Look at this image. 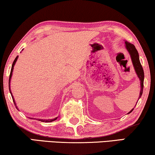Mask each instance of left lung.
Segmentation results:
<instances>
[{
  "label": "left lung",
  "mask_w": 155,
  "mask_h": 155,
  "mask_svg": "<svg viewBox=\"0 0 155 155\" xmlns=\"http://www.w3.org/2000/svg\"><path fill=\"white\" fill-rule=\"evenodd\" d=\"M125 44H126L125 46H126V50L128 51L129 54H130V56L131 58V61H132V63H133V68H134V69H135V73H136L137 76L139 78L140 81V96L138 97V100H139V99L141 97L142 94H143V92L144 78H145V76H144L143 68L141 65L140 61L139 54H138V52H137L136 48H135V46L132 44L128 43L127 41H125ZM133 109H134V108H133V109H131L130 111L128 112V114L131 113V112L133 111Z\"/></svg>",
  "instance_id": "1"
}]
</instances>
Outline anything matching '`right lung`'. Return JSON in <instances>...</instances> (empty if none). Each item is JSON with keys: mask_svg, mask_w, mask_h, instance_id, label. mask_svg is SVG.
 I'll return each mask as SVG.
<instances>
[{"mask_svg": "<svg viewBox=\"0 0 155 155\" xmlns=\"http://www.w3.org/2000/svg\"><path fill=\"white\" fill-rule=\"evenodd\" d=\"M22 50H23V49H22ZM18 56L16 57L14 61H13V63H12V68H11V71H10V77H9V90H10V94H11V96H12V100H13V101H14L15 106L16 109H18V110H19V109H18V107H17V104H16L15 101L14 97H13V96H12V92H11V90H10V80H11V78H12V72H13V69H14V65H15V63H16L17 60H18ZM31 118V119H33V118ZM57 118H58V117H56V118H53V119H48V120H45V119H40V118H37V120H39V121H42V122H52V121H54V120H56L57 119ZM35 119H36V118H35Z\"/></svg>", "mask_w": 155, "mask_h": 155, "instance_id": "1", "label": "right lung"}]
</instances>
